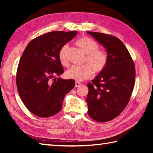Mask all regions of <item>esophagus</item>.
I'll return each mask as SVG.
<instances>
[{
  "label": "esophagus",
  "mask_w": 153,
  "mask_h": 153,
  "mask_svg": "<svg viewBox=\"0 0 153 153\" xmlns=\"http://www.w3.org/2000/svg\"><path fill=\"white\" fill-rule=\"evenodd\" d=\"M80 85H82V83L78 82H76V85H75V86H76V87H79Z\"/></svg>",
  "instance_id": "obj_1"
}]
</instances>
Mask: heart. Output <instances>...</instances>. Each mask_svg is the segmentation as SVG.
I'll use <instances>...</instances> for the list:
<instances>
[{
    "instance_id": "heart-1",
    "label": "heart",
    "mask_w": 153,
    "mask_h": 153,
    "mask_svg": "<svg viewBox=\"0 0 153 153\" xmlns=\"http://www.w3.org/2000/svg\"><path fill=\"white\" fill-rule=\"evenodd\" d=\"M76 45L86 54L84 63L87 64L71 67L65 73L66 78L78 82H83L92 76L93 71L95 74H100L104 71L108 64V57L105 51L99 50V45L96 41L90 37H84L77 40ZM68 45H64L58 52V58L63 66L68 64Z\"/></svg>"
}]
</instances>
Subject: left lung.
<instances>
[{"label":"left lung","instance_id":"1","mask_svg":"<svg viewBox=\"0 0 153 153\" xmlns=\"http://www.w3.org/2000/svg\"><path fill=\"white\" fill-rule=\"evenodd\" d=\"M87 33L106 48L108 57L105 69L87 83V113L95 121L106 122L116 118L128 105L135 85V65L118 38L99 32Z\"/></svg>","mask_w":153,"mask_h":153}]
</instances>
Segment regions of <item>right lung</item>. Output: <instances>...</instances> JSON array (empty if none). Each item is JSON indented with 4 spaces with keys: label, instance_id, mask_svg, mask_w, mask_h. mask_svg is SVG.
<instances>
[{
    "label": "right lung",
    "instance_id": "obj_1",
    "mask_svg": "<svg viewBox=\"0 0 153 153\" xmlns=\"http://www.w3.org/2000/svg\"><path fill=\"white\" fill-rule=\"evenodd\" d=\"M77 33L76 31L45 33L31 40L23 53L16 85L22 102L35 116L48 118L56 114L62 109L65 95L75 87L73 79L54 77L64 73L58 58L60 48Z\"/></svg>",
    "mask_w": 153,
    "mask_h": 153
}]
</instances>
